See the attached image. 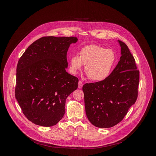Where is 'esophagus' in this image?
Masks as SVG:
<instances>
[{"label":"esophagus","mask_w":156,"mask_h":156,"mask_svg":"<svg viewBox=\"0 0 156 156\" xmlns=\"http://www.w3.org/2000/svg\"><path fill=\"white\" fill-rule=\"evenodd\" d=\"M83 82H82L81 81H79V84H78V87H79V88H81L83 87Z\"/></svg>","instance_id":"1"}]
</instances>
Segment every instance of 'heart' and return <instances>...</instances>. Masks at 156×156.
<instances>
[{"instance_id":"heart-1","label":"heart","mask_w":156,"mask_h":156,"mask_svg":"<svg viewBox=\"0 0 156 156\" xmlns=\"http://www.w3.org/2000/svg\"><path fill=\"white\" fill-rule=\"evenodd\" d=\"M116 60L115 52L98 45H88L79 51V56L69 58V69L76 74L85 65L86 73L94 81H101L110 75Z\"/></svg>"}]
</instances>
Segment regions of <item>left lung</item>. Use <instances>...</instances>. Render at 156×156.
Here are the masks:
<instances>
[{
    "instance_id": "8db88e82",
    "label": "left lung",
    "mask_w": 156,
    "mask_h": 156,
    "mask_svg": "<svg viewBox=\"0 0 156 156\" xmlns=\"http://www.w3.org/2000/svg\"><path fill=\"white\" fill-rule=\"evenodd\" d=\"M121 56L108 77L83 87L86 115L97 127L108 128L123 120L138 95L139 72L126 44L118 40Z\"/></svg>"
}]
</instances>
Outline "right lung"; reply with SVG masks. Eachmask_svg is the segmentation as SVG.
Wrapping results in <instances>:
<instances>
[{"mask_svg": "<svg viewBox=\"0 0 156 156\" xmlns=\"http://www.w3.org/2000/svg\"><path fill=\"white\" fill-rule=\"evenodd\" d=\"M74 37H41L18 61L15 96L32 123L50 127L65 113L66 98L78 87V79L66 72L67 52Z\"/></svg>", "mask_w": 156, "mask_h": 156, "instance_id": "add662e5", "label": "right lung"}]
</instances>
